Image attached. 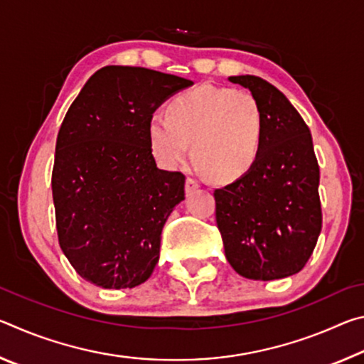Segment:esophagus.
<instances>
[{
	"mask_svg": "<svg viewBox=\"0 0 364 364\" xmlns=\"http://www.w3.org/2000/svg\"><path fill=\"white\" fill-rule=\"evenodd\" d=\"M196 189H199V183H197L196 180H193V178H188L186 180V194H193Z\"/></svg>",
	"mask_w": 364,
	"mask_h": 364,
	"instance_id": "34e87169",
	"label": "esophagus"
}]
</instances>
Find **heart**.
I'll list each match as a JSON object with an SVG mask.
<instances>
[{
  "label": "heart",
  "mask_w": 364,
  "mask_h": 364,
  "mask_svg": "<svg viewBox=\"0 0 364 364\" xmlns=\"http://www.w3.org/2000/svg\"><path fill=\"white\" fill-rule=\"evenodd\" d=\"M147 130L154 157L164 168L181 165L193 143L199 170L232 183L257 164L264 120L249 91L200 86L173 97L167 114H154Z\"/></svg>",
  "instance_id": "obj_1"
}]
</instances>
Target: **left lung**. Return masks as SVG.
<instances>
[{"mask_svg": "<svg viewBox=\"0 0 364 364\" xmlns=\"http://www.w3.org/2000/svg\"><path fill=\"white\" fill-rule=\"evenodd\" d=\"M228 80L257 97L264 132L254 168L213 193L225 255L247 279L287 278L305 267L321 232L319 167L311 133L291 101L267 80Z\"/></svg>", "mask_w": 364, "mask_h": 364, "instance_id": "left-lung-1", "label": "left lung"}]
</instances>
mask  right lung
Masks as SVG:
<instances>
[{
  "mask_svg": "<svg viewBox=\"0 0 364 364\" xmlns=\"http://www.w3.org/2000/svg\"><path fill=\"white\" fill-rule=\"evenodd\" d=\"M193 85L144 67L106 65L67 110L53 200L60 249L91 284L132 289L156 268L165 221L184 200V175L157 167L147 128L159 106Z\"/></svg>",
  "mask_w": 364,
  "mask_h": 364,
  "instance_id": "1",
  "label": "right lung"
}]
</instances>
